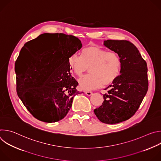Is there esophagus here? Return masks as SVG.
<instances>
[{
  "label": "esophagus",
  "mask_w": 161,
  "mask_h": 161,
  "mask_svg": "<svg viewBox=\"0 0 161 161\" xmlns=\"http://www.w3.org/2000/svg\"><path fill=\"white\" fill-rule=\"evenodd\" d=\"M85 93L87 96H91L92 94V92H91V91H85Z\"/></svg>",
  "instance_id": "34e87169"
}]
</instances>
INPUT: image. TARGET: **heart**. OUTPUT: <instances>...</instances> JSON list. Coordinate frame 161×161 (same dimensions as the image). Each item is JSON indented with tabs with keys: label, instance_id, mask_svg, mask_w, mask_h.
<instances>
[{
	"label": "heart",
	"instance_id": "1",
	"mask_svg": "<svg viewBox=\"0 0 161 161\" xmlns=\"http://www.w3.org/2000/svg\"><path fill=\"white\" fill-rule=\"evenodd\" d=\"M68 63L78 77L82 76L89 68L90 74L79 80L80 88L85 90L111 84L120 75L122 67V58L118 53L96 46L83 48L81 57L72 55Z\"/></svg>",
	"mask_w": 161,
	"mask_h": 161
}]
</instances>
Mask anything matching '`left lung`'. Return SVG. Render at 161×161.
I'll use <instances>...</instances> for the list:
<instances>
[{"label": "left lung", "mask_w": 161, "mask_h": 161, "mask_svg": "<svg viewBox=\"0 0 161 161\" xmlns=\"http://www.w3.org/2000/svg\"><path fill=\"white\" fill-rule=\"evenodd\" d=\"M104 45L119 54L121 73L105 90L104 101L94 110L97 119L108 124L129 119L138 109L148 88L147 65L134 44L127 40H106Z\"/></svg>", "instance_id": "left-lung-1"}]
</instances>
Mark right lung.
Instances as JSON below:
<instances>
[{
	"instance_id": "obj_1",
	"label": "right lung",
	"mask_w": 161,
	"mask_h": 161,
	"mask_svg": "<svg viewBox=\"0 0 161 161\" xmlns=\"http://www.w3.org/2000/svg\"><path fill=\"white\" fill-rule=\"evenodd\" d=\"M46 36L56 39L49 49L35 53L30 48ZM81 47L78 37L62 33L41 34L22 47L17 59L25 64L16 73V91L37 120L48 123L62 120L71 108L75 96L83 93L76 88L78 83L71 76L68 63L70 56Z\"/></svg>"
}]
</instances>
